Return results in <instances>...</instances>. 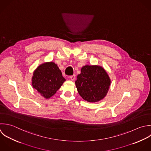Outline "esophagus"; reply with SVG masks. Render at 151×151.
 Returning <instances> with one entry per match:
<instances>
[{
  "label": "esophagus",
  "instance_id": "esophagus-1",
  "mask_svg": "<svg viewBox=\"0 0 151 151\" xmlns=\"http://www.w3.org/2000/svg\"><path fill=\"white\" fill-rule=\"evenodd\" d=\"M70 79L72 80V81H74L75 79V75H72L70 76Z\"/></svg>",
  "mask_w": 151,
  "mask_h": 151
}]
</instances>
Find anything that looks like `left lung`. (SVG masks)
I'll list each match as a JSON object with an SVG mask.
<instances>
[{
  "label": "left lung",
  "instance_id": "1",
  "mask_svg": "<svg viewBox=\"0 0 151 151\" xmlns=\"http://www.w3.org/2000/svg\"><path fill=\"white\" fill-rule=\"evenodd\" d=\"M111 83L105 69L99 65H85L77 76L76 87L80 96L88 102H96L107 95Z\"/></svg>",
  "mask_w": 151,
  "mask_h": 151
}]
</instances>
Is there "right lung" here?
I'll list each match as a JSON object with an SVG mask.
<instances>
[{"mask_svg":"<svg viewBox=\"0 0 151 151\" xmlns=\"http://www.w3.org/2000/svg\"><path fill=\"white\" fill-rule=\"evenodd\" d=\"M33 75V88L45 99L53 96L66 81L58 65L53 62L40 65L34 70Z\"/></svg>","mask_w":151,"mask_h":151,"instance_id":"right-lung-1","label":"right lung"}]
</instances>
